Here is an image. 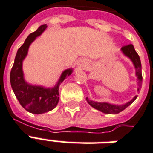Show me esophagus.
Masks as SVG:
<instances>
[{"instance_id":"34e87169","label":"esophagus","mask_w":153,"mask_h":153,"mask_svg":"<svg viewBox=\"0 0 153 153\" xmlns=\"http://www.w3.org/2000/svg\"><path fill=\"white\" fill-rule=\"evenodd\" d=\"M78 66H79V68H81V69H85V68H86V67H88V63H87V61H86V59H79Z\"/></svg>"}]
</instances>
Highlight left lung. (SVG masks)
Wrapping results in <instances>:
<instances>
[{
  "label": "left lung",
  "mask_w": 153,
  "mask_h": 153,
  "mask_svg": "<svg viewBox=\"0 0 153 153\" xmlns=\"http://www.w3.org/2000/svg\"><path fill=\"white\" fill-rule=\"evenodd\" d=\"M121 52L123 53L124 55H126V57H128L129 59L133 62L134 67L136 70V76L137 77L138 80V88L137 91L139 92L141 88V84H142V73H141V62L139 55L137 53V51L134 49L133 44H128L126 46H124L121 48ZM137 98V96L136 95L134 98L130 100L129 102H126V104L123 105H114L108 103V102H94V101L90 100L88 98H86V102H88L89 105L94 108V109H98L99 111L107 114H119L120 112L123 111L124 109H126L128 105H130L136 98Z\"/></svg>",
  "instance_id": "1"
}]
</instances>
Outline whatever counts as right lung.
Instances as JSON below:
<instances>
[{"instance_id":"add662e5","label":"right lung","mask_w":153,"mask_h":153,"mask_svg":"<svg viewBox=\"0 0 153 153\" xmlns=\"http://www.w3.org/2000/svg\"><path fill=\"white\" fill-rule=\"evenodd\" d=\"M47 27V25H41L36 32L27 37L24 44L18 49L10 72L11 86L16 97L23 108L34 114H44L55 109L59 99V89L60 84L73 71L72 68L63 71L56 85L52 88L35 86L25 81L22 69L23 61L27 56L31 44L44 32Z\"/></svg>"}]
</instances>
